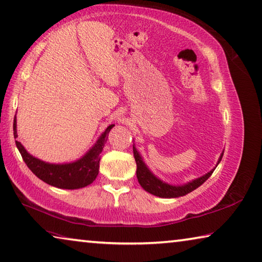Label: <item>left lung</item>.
I'll use <instances>...</instances> for the list:
<instances>
[{"instance_id": "1", "label": "left lung", "mask_w": 262, "mask_h": 262, "mask_svg": "<svg viewBox=\"0 0 262 262\" xmlns=\"http://www.w3.org/2000/svg\"><path fill=\"white\" fill-rule=\"evenodd\" d=\"M134 156L137 164V172H136L137 179H138V183L145 191L151 193V194H154L156 196H159V198H179V196L186 195L187 193L194 191L195 188H198L200 185H203L208 178H210L213 171L215 170V167L218 166L219 163L221 162V158H223L224 156V151L221 152L215 167H213L210 172H207L206 174L199 177V178H195L191 180V182H187L182 185L168 184L160 178H158V177H157L155 173L148 168L147 165L145 164L142 155H140V152L137 150L135 144H134Z\"/></svg>"}]
</instances>
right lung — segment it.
Returning <instances> with one entry per match:
<instances>
[{"instance_id":"add662e5","label":"right lung","mask_w":262,"mask_h":262,"mask_svg":"<svg viewBox=\"0 0 262 262\" xmlns=\"http://www.w3.org/2000/svg\"><path fill=\"white\" fill-rule=\"evenodd\" d=\"M115 125H108L102 135L98 137L96 143L83 155L80 158L70 163L54 164L48 163L36 158L26 150L23 145L16 140L19 154H21L24 163L30 168L34 174L43 180L44 183L63 190H77L85 187L94 183L97 178L99 171L100 154H102L104 145L106 143L107 135ZM14 137L17 138V122L16 116L14 119Z\"/></svg>"}]
</instances>
